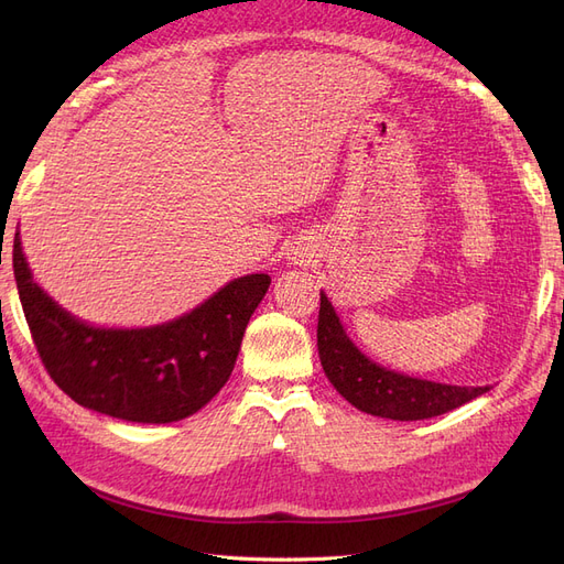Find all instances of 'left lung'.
Segmentation results:
<instances>
[{"mask_svg":"<svg viewBox=\"0 0 564 564\" xmlns=\"http://www.w3.org/2000/svg\"><path fill=\"white\" fill-rule=\"evenodd\" d=\"M317 350L322 369L332 386L352 406L371 416L392 421L433 419L489 390V386L468 388L412 379L371 362L346 336L338 315L324 294H319Z\"/></svg>","mask_w":564,"mask_h":564,"instance_id":"1","label":"left lung"}]
</instances>
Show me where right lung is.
Wrapping results in <instances>:
<instances>
[{"mask_svg": "<svg viewBox=\"0 0 564 564\" xmlns=\"http://www.w3.org/2000/svg\"><path fill=\"white\" fill-rule=\"evenodd\" d=\"M13 275L48 377L77 404L135 423L181 421L226 386L249 317L270 286L263 272L247 275L174 322L98 329L65 313L32 282L19 232Z\"/></svg>", "mask_w": 564, "mask_h": 564, "instance_id": "1", "label": "right lung"}]
</instances>
